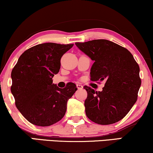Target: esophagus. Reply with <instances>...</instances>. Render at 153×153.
I'll return each mask as SVG.
<instances>
[{
    "label": "esophagus",
    "mask_w": 153,
    "mask_h": 153,
    "mask_svg": "<svg viewBox=\"0 0 153 153\" xmlns=\"http://www.w3.org/2000/svg\"><path fill=\"white\" fill-rule=\"evenodd\" d=\"M76 86H77V88H78V89H79V90H82V89L83 88V86L81 84H77Z\"/></svg>",
    "instance_id": "esophagus-1"
}]
</instances>
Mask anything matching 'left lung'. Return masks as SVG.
I'll list each match as a JSON object with an SVG mask.
<instances>
[{"label":"left lung","instance_id":"1","mask_svg":"<svg viewBox=\"0 0 153 153\" xmlns=\"http://www.w3.org/2000/svg\"><path fill=\"white\" fill-rule=\"evenodd\" d=\"M75 45L94 61L91 80H105L101 92L84 86L88 92L85 101L87 117L101 125L118 122L138 99L141 85L138 64L128 49L109 40L76 42Z\"/></svg>","mask_w":153,"mask_h":153}]
</instances>
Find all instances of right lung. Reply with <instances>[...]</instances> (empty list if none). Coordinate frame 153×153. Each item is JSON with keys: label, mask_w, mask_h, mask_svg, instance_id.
<instances>
[{"label": "right lung", "mask_w": 153, "mask_h": 153, "mask_svg": "<svg viewBox=\"0 0 153 153\" xmlns=\"http://www.w3.org/2000/svg\"><path fill=\"white\" fill-rule=\"evenodd\" d=\"M73 46L37 44L22 53L13 68L10 90L15 106L32 124L49 126L64 117L68 100L78 88L73 82L59 88L52 78L59 72L61 57Z\"/></svg>", "instance_id": "1"}]
</instances>
